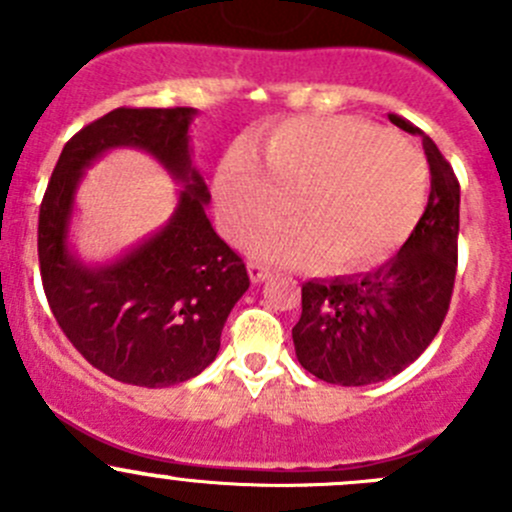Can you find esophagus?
Listing matches in <instances>:
<instances>
[{
    "mask_svg": "<svg viewBox=\"0 0 512 512\" xmlns=\"http://www.w3.org/2000/svg\"><path fill=\"white\" fill-rule=\"evenodd\" d=\"M247 272H250L252 282H265L267 277H270V267L262 265V262H257V260H250V265H247Z\"/></svg>",
    "mask_w": 512,
    "mask_h": 512,
    "instance_id": "obj_1",
    "label": "esophagus"
}]
</instances>
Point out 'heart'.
<instances>
[{
  "label": "heart",
  "mask_w": 512,
  "mask_h": 512,
  "mask_svg": "<svg viewBox=\"0 0 512 512\" xmlns=\"http://www.w3.org/2000/svg\"><path fill=\"white\" fill-rule=\"evenodd\" d=\"M220 220L247 242L294 210L302 223L275 227L257 255L282 265L319 260L359 270L394 250L423 213L426 160L401 138L352 118H302L265 143V170L232 153L215 178Z\"/></svg>",
  "instance_id": "1"
}]
</instances>
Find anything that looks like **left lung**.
<instances>
[{"label": "left lung", "mask_w": 512, "mask_h": 512, "mask_svg": "<svg viewBox=\"0 0 512 512\" xmlns=\"http://www.w3.org/2000/svg\"><path fill=\"white\" fill-rule=\"evenodd\" d=\"M389 121L423 138L431 195L394 260L366 275L302 285L294 352L309 374L327 384L366 386L404 371L433 342L451 304L461 185L421 128L396 113H389Z\"/></svg>", "instance_id": "1"}]
</instances>
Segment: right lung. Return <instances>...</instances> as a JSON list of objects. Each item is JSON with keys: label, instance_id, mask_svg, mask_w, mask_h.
<instances>
[{"label": "right lung", "instance_id": "1", "mask_svg": "<svg viewBox=\"0 0 512 512\" xmlns=\"http://www.w3.org/2000/svg\"><path fill=\"white\" fill-rule=\"evenodd\" d=\"M193 108H113L66 141L39 208V270L51 314L76 352L111 379L173 386L218 356L227 314L250 287L242 257L205 215L210 200L190 165ZM116 145L143 147L186 188L171 223L123 261L86 268L65 235L80 170Z\"/></svg>", "mask_w": 512, "mask_h": 512}]
</instances>
